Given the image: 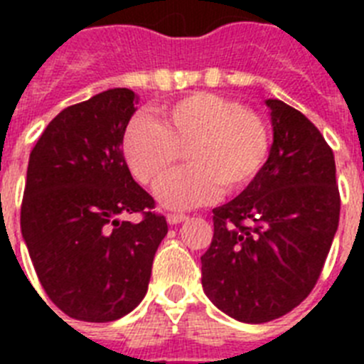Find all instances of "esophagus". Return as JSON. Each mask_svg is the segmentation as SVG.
<instances>
[{
  "mask_svg": "<svg viewBox=\"0 0 364 364\" xmlns=\"http://www.w3.org/2000/svg\"><path fill=\"white\" fill-rule=\"evenodd\" d=\"M167 222L169 224H180V222H184L188 218V215L184 213H167Z\"/></svg>",
  "mask_w": 364,
  "mask_h": 364,
  "instance_id": "1",
  "label": "esophagus"
}]
</instances>
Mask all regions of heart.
Wrapping results in <instances>:
<instances>
[{
    "label": "heart",
    "mask_w": 364,
    "mask_h": 364,
    "mask_svg": "<svg viewBox=\"0 0 364 364\" xmlns=\"http://www.w3.org/2000/svg\"><path fill=\"white\" fill-rule=\"evenodd\" d=\"M160 124L136 118L124 134V159L147 188L169 175L184 151L186 166L160 186L166 208L188 210L239 193L262 173L272 133L259 112L210 92H193L159 109Z\"/></svg>",
    "instance_id": "obj_1"
}]
</instances>
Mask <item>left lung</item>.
<instances>
[{
    "label": "left lung",
    "mask_w": 364,
    "mask_h": 364,
    "mask_svg": "<svg viewBox=\"0 0 364 364\" xmlns=\"http://www.w3.org/2000/svg\"><path fill=\"white\" fill-rule=\"evenodd\" d=\"M273 146L239 197L213 210L202 286L242 323H268L299 306L319 281L339 226L336 160L301 111L268 100Z\"/></svg>",
    "instance_id": "left-lung-1"
}]
</instances>
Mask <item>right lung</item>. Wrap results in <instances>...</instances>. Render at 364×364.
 <instances>
[{
  "mask_svg": "<svg viewBox=\"0 0 364 364\" xmlns=\"http://www.w3.org/2000/svg\"><path fill=\"white\" fill-rule=\"evenodd\" d=\"M131 89H109L69 105L31 151L21 233L47 297L65 315L109 323L129 314L147 291L166 217L131 176L125 127ZM141 215V220L122 219Z\"/></svg>",
  "mask_w": 364,
  "mask_h": 364,
  "instance_id": "right-lung-1",
  "label": "right lung"
}]
</instances>
